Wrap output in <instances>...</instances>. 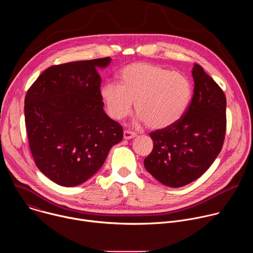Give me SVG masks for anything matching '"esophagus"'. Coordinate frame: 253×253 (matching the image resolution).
Returning <instances> with one entry per match:
<instances>
[{
    "instance_id": "1",
    "label": "esophagus",
    "mask_w": 253,
    "mask_h": 253,
    "mask_svg": "<svg viewBox=\"0 0 253 253\" xmlns=\"http://www.w3.org/2000/svg\"><path fill=\"white\" fill-rule=\"evenodd\" d=\"M136 136H137V133H135L134 131H131V130H125L124 131V139H126V140L132 139Z\"/></svg>"
}]
</instances>
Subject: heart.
<instances>
[{
    "label": "heart",
    "instance_id": "b5f03b06",
    "mask_svg": "<svg viewBox=\"0 0 253 253\" xmlns=\"http://www.w3.org/2000/svg\"><path fill=\"white\" fill-rule=\"evenodd\" d=\"M109 116L121 120L135 110L141 121L153 129L165 128L181 117L190 104L192 86L182 74L150 63L124 67L119 84L111 81L101 88Z\"/></svg>",
    "mask_w": 253,
    "mask_h": 253
}]
</instances>
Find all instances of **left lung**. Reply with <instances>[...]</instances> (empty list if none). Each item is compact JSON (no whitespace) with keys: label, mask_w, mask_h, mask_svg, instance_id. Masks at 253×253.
I'll return each mask as SVG.
<instances>
[{"label":"left lung","mask_w":253,"mask_h":253,"mask_svg":"<svg viewBox=\"0 0 253 253\" xmlns=\"http://www.w3.org/2000/svg\"><path fill=\"white\" fill-rule=\"evenodd\" d=\"M193 96L185 113L149 136L153 150L144 159L146 170L169 187L198 179L220 153L226 132V97L203 68L194 64Z\"/></svg>","instance_id":"1"}]
</instances>
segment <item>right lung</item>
I'll return each mask as SVG.
<instances>
[{
  "instance_id": "add662e5",
  "label": "right lung",
  "mask_w": 253,
  "mask_h": 253,
  "mask_svg": "<svg viewBox=\"0 0 253 253\" xmlns=\"http://www.w3.org/2000/svg\"><path fill=\"white\" fill-rule=\"evenodd\" d=\"M109 57L54 65L27 91L25 123L35 164L55 183L76 186L104 164L123 138L104 112L101 76Z\"/></svg>"
}]
</instances>
